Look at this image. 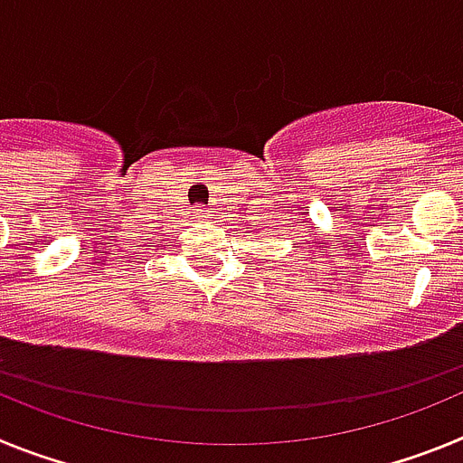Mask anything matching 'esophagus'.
Listing matches in <instances>:
<instances>
[{
    "label": "esophagus",
    "instance_id": "esophagus-1",
    "mask_svg": "<svg viewBox=\"0 0 463 463\" xmlns=\"http://www.w3.org/2000/svg\"><path fill=\"white\" fill-rule=\"evenodd\" d=\"M194 213H196V218H206V211H203L202 206H196Z\"/></svg>",
    "mask_w": 463,
    "mask_h": 463
}]
</instances>
